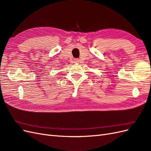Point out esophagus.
<instances>
[{
  "mask_svg": "<svg viewBox=\"0 0 151 151\" xmlns=\"http://www.w3.org/2000/svg\"><path fill=\"white\" fill-rule=\"evenodd\" d=\"M80 60L78 58H75L74 60V63H75V64H78V63H80Z\"/></svg>",
  "mask_w": 151,
  "mask_h": 151,
  "instance_id": "esophagus-1",
  "label": "esophagus"
}]
</instances>
